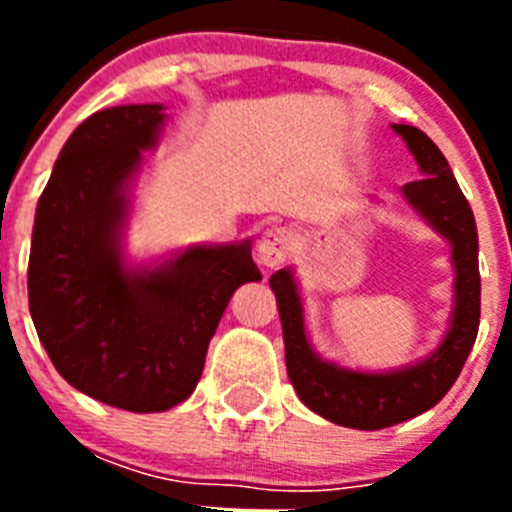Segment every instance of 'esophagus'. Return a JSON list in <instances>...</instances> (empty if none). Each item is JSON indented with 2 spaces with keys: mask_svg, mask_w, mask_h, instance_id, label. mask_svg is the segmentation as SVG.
I'll return each instance as SVG.
<instances>
[{
  "mask_svg": "<svg viewBox=\"0 0 512 512\" xmlns=\"http://www.w3.org/2000/svg\"><path fill=\"white\" fill-rule=\"evenodd\" d=\"M297 235L292 228H284V225H274V228H266L259 238V246H256V256L264 266H279L292 256L295 251Z\"/></svg>",
  "mask_w": 512,
  "mask_h": 512,
  "instance_id": "obj_1",
  "label": "esophagus"
}]
</instances>
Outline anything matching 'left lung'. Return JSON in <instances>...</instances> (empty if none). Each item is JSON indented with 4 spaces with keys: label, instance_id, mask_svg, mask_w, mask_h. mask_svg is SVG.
I'll use <instances>...</instances> for the list:
<instances>
[{
    "label": "left lung",
    "instance_id": "8db88e82",
    "mask_svg": "<svg viewBox=\"0 0 512 512\" xmlns=\"http://www.w3.org/2000/svg\"><path fill=\"white\" fill-rule=\"evenodd\" d=\"M392 128L408 143L423 171V179L402 187L405 200L425 223L451 243V264L456 271L454 312L436 351L418 364L379 374L330 364L320 359L307 341L305 312L295 274L279 269L269 279L282 318L289 382L312 413L359 431L390 428L441 402L459 377L479 330V241L472 207L461 194L449 161L423 130L413 125Z\"/></svg>",
    "mask_w": 512,
    "mask_h": 512
}]
</instances>
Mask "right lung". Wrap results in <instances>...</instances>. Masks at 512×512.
<instances>
[{"label": "right lung", "instance_id": "1", "mask_svg": "<svg viewBox=\"0 0 512 512\" xmlns=\"http://www.w3.org/2000/svg\"><path fill=\"white\" fill-rule=\"evenodd\" d=\"M164 122V104L81 122L40 194L27 264L30 315L58 374L130 413H164L192 395L230 297L261 279L251 241L125 264L130 187Z\"/></svg>", "mask_w": 512, "mask_h": 512}]
</instances>
